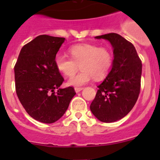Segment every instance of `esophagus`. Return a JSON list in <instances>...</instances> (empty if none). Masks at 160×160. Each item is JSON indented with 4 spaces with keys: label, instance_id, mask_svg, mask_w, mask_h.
<instances>
[{
    "label": "esophagus",
    "instance_id": "34e87169",
    "mask_svg": "<svg viewBox=\"0 0 160 160\" xmlns=\"http://www.w3.org/2000/svg\"><path fill=\"white\" fill-rule=\"evenodd\" d=\"M83 88H74V90H75L76 93H79V92L81 91V90H83Z\"/></svg>",
    "mask_w": 160,
    "mask_h": 160
}]
</instances>
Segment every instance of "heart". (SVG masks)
Here are the masks:
<instances>
[{
    "instance_id": "heart-1",
    "label": "heart",
    "mask_w": 160,
    "mask_h": 160,
    "mask_svg": "<svg viewBox=\"0 0 160 160\" xmlns=\"http://www.w3.org/2000/svg\"><path fill=\"white\" fill-rule=\"evenodd\" d=\"M71 58L57 55L55 65L66 77H71L81 66L82 71L68 80V85L81 87L88 83L92 78L101 80L108 72L112 63V54L107 48L96 45L79 44L69 49Z\"/></svg>"
}]
</instances>
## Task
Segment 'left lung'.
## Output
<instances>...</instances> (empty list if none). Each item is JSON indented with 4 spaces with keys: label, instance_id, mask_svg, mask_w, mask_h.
<instances>
[{
    "label": "left lung",
    "instance_id": "obj_1",
    "mask_svg": "<svg viewBox=\"0 0 160 160\" xmlns=\"http://www.w3.org/2000/svg\"><path fill=\"white\" fill-rule=\"evenodd\" d=\"M105 39L113 48L111 70L102 83L90 108L99 121L116 122L126 116L136 103L140 92L142 62L135 46L116 33L96 36Z\"/></svg>",
    "mask_w": 160,
    "mask_h": 160
}]
</instances>
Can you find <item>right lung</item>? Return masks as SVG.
<instances>
[{"mask_svg": "<svg viewBox=\"0 0 160 160\" xmlns=\"http://www.w3.org/2000/svg\"><path fill=\"white\" fill-rule=\"evenodd\" d=\"M64 38L42 35L22 47L14 66L18 98L28 114L42 123H53L67 110L76 94L72 87L59 88L64 79L55 58Z\"/></svg>", "mask_w": 160, "mask_h": 160, "instance_id": "obj_1", "label": "right lung"}]
</instances>
